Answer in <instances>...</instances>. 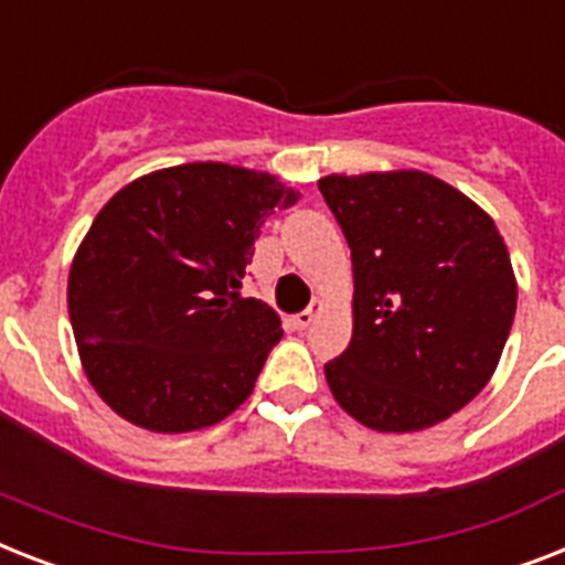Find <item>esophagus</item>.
I'll return each instance as SVG.
<instances>
[{"mask_svg":"<svg viewBox=\"0 0 565 565\" xmlns=\"http://www.w3.org/2000/svg\"><path fill=\"white\" fill-rule=\"evenodd\" d=\"M319 310H322V305L316 301V305H310V307H307V310L296 313V316H292V328H296V330H307V328H310V324H313V319H316V313H319Z\"/></svg>","mask_w":565,"mask_h":565,"instance_id":"esophagus-1","label":"esophagus"}]
</instances>
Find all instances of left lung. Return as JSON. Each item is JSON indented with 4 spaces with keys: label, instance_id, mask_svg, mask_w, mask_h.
<instances>
[{
    "label": "left lung",
    "instance_id": "obj_1",
    "mask_svg": "<svg viewBox=\"0 0 565 565\" xmlns=\"http://www.w3.org/2000/svg\"><path fill=\"white\" fill-rule=\"evenodd\" d=\"M354 264V337L324 365L337 403L377 433L447 420L488 386L516 313L497 223L420 171L319 179Z\"/></svg>",
    "mask_w": 565,
    "mask_h": 565
}]
</instances>
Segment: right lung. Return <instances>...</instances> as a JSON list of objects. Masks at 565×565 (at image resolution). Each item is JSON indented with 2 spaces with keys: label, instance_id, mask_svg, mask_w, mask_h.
Returning a JSON list of instances; mask_svg holds the SVG:
<instances>
[{
  "label": "right lung",
  "instance_id": "obj_1",
  "mask_svg": "<svg viewBox=\"0 0 565 565\" xmlns=\"http://www.w3.org/2000/svg\"><path fill=\"white\" fill-rule=\"evenodd\" d=\"M298 191L269 173L191 162L121 188L68 273V319L89 383L150 433L217 424L255 388L281 319L243 298L260 226Z\"/></svg>",
  "mask_w": 565,
  "mask_h": 565
}]
</instances>
